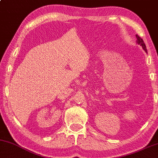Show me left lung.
I'll return each mask as SVG.
<instances>
[{
    "label": "left lung",
    "mask_w": 158,
    "mask_h": 158,
    "mask_svg": "<svg viewBox=\"0 0 158 158\" xmlns=\"http://www.w3.org/2000/svg\"><path fill=\"white\" fill-rule=\"evenodd\" d=\"M135 36H136V39H137V40H136V42H137V44H140V45H141V46L142 47V48H143V50H145V52H147V48H146V45H145L144 42H143V40H142V39H141V37H140L139 36H138L137 34H136Z\"/></svg>",
    "instance_id": "obj_1"
}]
</instances>
